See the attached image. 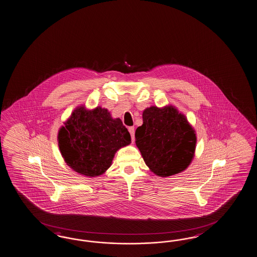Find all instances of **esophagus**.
Listing matches in <instances>:
<instances>
[{"instance_id": "esophagus-1", "label": "esophagus", "mask_w": 257, "mask_h": 257, "mask_svg": "<svg viewBox=\"0 0 257 257\" xmlns=\"http://www.w3.org/2000/svg\"><path fill=\"white\" fill-rule=\"evenodd\" d=\"M128 130H129V132H130V134H131V138H132V141H135V128L134 127H129L128 128Z\"/></svg>"}]
</instances>
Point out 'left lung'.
Returning <instances> with one entry per match:
<instances>
[{"label":"left lung","instance_id":"left-lung-1","mask_svg":"<svg viewBox=\"0 0 257 257\" xmlns=\"http://www.w3.org/2000/svg\"><path fill=\"white\" fill-rule=\"evenodd\" d=\"M144 124L135 138L146 165L155 174L168 177L180 173L194 156L196 135L185 115L174 107L152 106L144 110Z\"/></svg>","mask_w":257,"mask_h":257}]
</instances>
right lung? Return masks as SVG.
<instances>
[{
    "mask_svg": "<svg viewBox=\"0 0 257 257\" xmlns=\"http://www.w3.org/2000/svg\"><path fill=\"white\" fill-rule=\"evenodd\" d=\"M130 143L131 136L122 121L100 107L92 111L77 108L58 133L59 149L67 165L89 177L103 174L115 152Z\"/></svg>",
    "mask_w": 257,
    "mask_h": 257,
    "instance_id": "add662e5",
    "label": "right lung"
}]
</instances>
